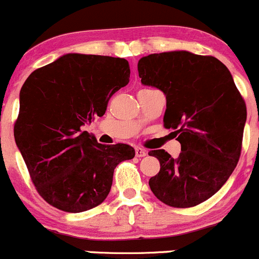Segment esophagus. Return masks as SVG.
I'll return each mask as SVG.
<instances>
[{
  "label": "esophagus",
  "instance_id": "obj_1",
  "mask_svg": "<svg viewBox=\"0 0 259 259\" xmlns=\"http://www.w3.org/2000/svg\"><path fill=\"white\" fill-rule=\"evenodd\" d=\"M135 153L137 157H143V156H146V150L145 148H141V147H136L135 148Z\"/></svg>",
  "mask_w": 259,
  "mask_h": 259
}]
</instances>
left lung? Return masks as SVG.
<instances>
[{
	"instance_id": "obj_1",
	"label": "left lung",
	"mask_w": 259,
	"mask_h": 259,
	"mask_svg": "<svg viewBox=\"0 0 259 259\" xmlns=\"http://www.w3.org/2000/svg\"><path fill=\"white\" fill-rule=\"evenodd\" d=\"M145 85L165 93L163 123L181 143L179 157L150 151L160 171L151 191L172 208L208 200L229 179L240 157L247 107L227 66L210 55L189 51L151 54L138 61Z\"/></svg>"
}]
</instances>
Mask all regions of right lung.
<instances>
[{
  "label": "right lung",
  "mask_w": 259,
  "mask_h": 259,
  "mask_svg": "<svg viewBox=\"0 0 259 259\" xmlns=\"http://www.w3.org/2000/svg\"><path fill=\"white\" fill-rule=\"evenodd\" d=\"M126 59L66 54L30 74L20 92L15 141L44 200L68 213L103 203L130 145H102L81 126L102 117L130 81Z\"/></svg>",
  "instance_id": "right-lung-1"
}]
</instances>
